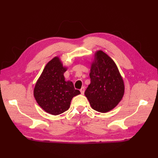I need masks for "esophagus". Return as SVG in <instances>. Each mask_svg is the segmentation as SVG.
Instances as JSON below:
<instances>
[{"label": "esophagus", "instance_id": "esophagus-1", "mask_svg": "<svg viewBox=\"0 0 158 158\" xmlns=\"http://www.w3.org/2000/svg\"><path fill=\"white\" fill-rule=\"evenodd\" d=\"M84 91H85V88H84V87H82V88L80 89V92H81V94H82V95L84 94Z\"/></svg>", "mask_w": 158, "mask_h": 158}]
</instances>
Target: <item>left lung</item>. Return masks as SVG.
<instances>
[{
  "instance_id": "8db88e82",
  "label": "left lung",
  "mask_w": 158,
  "mask_h": 158,
  "mask_svg": "<svg viewBox=\"0 0 158 158\" xmlns=\"http://www.w3.org/2000/svg\"><path fill=\"white\" fill-rule=\"evenodd\" d=\"M89 77L84 94L92 109L106 113L115 107L123 97L125 85L116 64L101 50L95 53Z\"/></svg>"
}]
</instances>
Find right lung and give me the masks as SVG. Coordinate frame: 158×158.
Returning <instances> with one entry per match:
<instances>
[{
	"mask_svg": "<svg viewBox=\"0 0 158 158\" xmlns=\"http://www.w3.org/2000/svg\"><path fill=\"white\" fill-rule=\"evenodd\" d=\"M66 69L59 56L54 57L45 66L33 90L38 105L53 115L67 111L72 99L80 94L75 89L73 82L65 81L64 73Z\"/></svg>",
	"mask_w": 158,
	"mask_h": 158,
	"instance_id": "1",
	"label": "right lung"
}]
</instances>
